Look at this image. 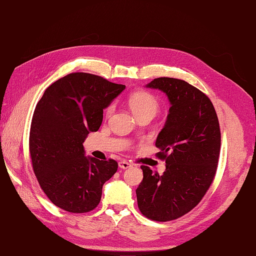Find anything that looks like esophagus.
Instances as JSON below:
<instances>
[{"mask_svg": "<svg viewBox=\"0 0 256 256\" xmlns=\"http://www.w3.org/2000/svg\"><path fill=\"white\" fill-rule=\"evenodd\" d=\"M118 166H120V168H122V170H126V168H131V164H129L128 161L122 160V161H120V162H118Z\"/></svg>", "mask_w": 256, "mask_h": 256, "instance_id": "obj_1", "label": "esophagus"}]
</instances>
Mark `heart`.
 <instances>
[{"instance_id": "heart-1", "label": "heart", "mask_w": 256, "mask_h": 256, "mask_svg": "<svg viewBox=\"0 0 256 256\" xmlns=\"http://www.w3.org/2000/svg\"><path fill=\"white\" fill-rule=\"evenodd\" d=\"M128 104L131 111L136 118L142 115H152L154 116L159 110L158 99L152 94L145 90H138L131 94L128 98ZM112 106H109L106 110V114L112 112Z\"/></svg>"}]
</instances>
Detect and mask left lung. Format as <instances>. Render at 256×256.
Masks as SVG:
<instances>
[{
	"label": "left lung",
	"instance_id": "1",
	"mask_svg": "<svg viewBox=\"0 0 256 256\" xmlns=\"http://www.w3.org/2000/svg\"><path fill=\"white\" fill-rule=\"evenodd\" d=\"M146 88L160 90L171 104L159 132L156 156L166 160L162 175L142 166L136 190L140 212L154 221L178 219L192 210L214 180L221 146L214 108L203 92L184 80L157 78Z\"/></svg>",
	"mask_w": 256,
	"mask_h": 256
}]
</instances>
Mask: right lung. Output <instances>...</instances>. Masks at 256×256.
Here are the masks:
<instances>
[{"label":"right lung","mask_w":256,"mask_h":256,"mask_svg":"<svg viewBox=\"0 0 256 256\" xmlns=\"http://www.w3.org/2000/svg\"><path fill=\"white\" fill-rule=\"evenodd\" d=\"M102 76L69 74L44 90L30 131L34 173L51 202L66 212L95 209L102 186L118 171L113 159L85 156L83 143L102 125L104 109L125 90Z\"/></svg>","instance_id":"add662e5"}]
</instances>
